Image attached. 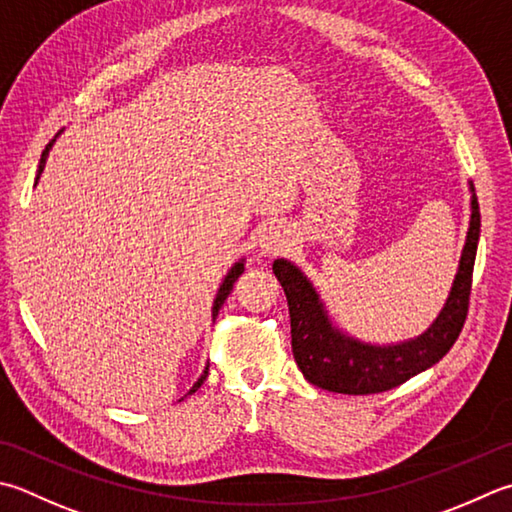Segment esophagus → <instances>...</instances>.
<instances>
[{
    "mask_svg": "<svg viewBox=\"0 0 512 512\" xmlns=\"http://www.w3.org/2000/svg\"><path fill=\"white\" fill-rule=\"evenodd\" d=\"M286 246H290V230L284 224H268L262 230V237H259L262 255H275Z\"/></svg>",
    "mask_w": 512,
    "mask_h": 512,
    "instance_id": "obj_1",
    "label": "esophagus"
}]
</instances>
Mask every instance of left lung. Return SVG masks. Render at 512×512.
Instances as JSON below:
<instances>
[{
    "label": "left lung",
    "instance_id": "1",
    "mask_svg": "<svg viewBox=\"0 0 512 512\" xmlns=\"http://www.w3.org/2000/svg\"><path fill=\"white\" fill-rule=\"evenodd\" d=\"M468 193L470 219L466 242L446 304L422 335L404 342L373 344L346 333L330 317L322 295L304 270L284 257L275 259L273 273L282 284L288 302L293 355L310 384L342 395L384 393L424 373L448 353L462 333L466 319L470 277H473L479 228H482L473 182H468Z\"/></svg>",
    "mask_w": 512,
    "mask_h": 512
}]
</instances>
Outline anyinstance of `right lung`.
Returning a JSON list of instances; mask_svg holds the SVG:
<instances>
[{"label": "right lung", "instance_id": "right-lung-1", "mask_svg": "<svg viewBox=\"0 0 512 512\" xmlns=\"http://www.w3.org/2000/svg\"><path fill=\"white\" fill-rule=\"evenodd\" d=\"M53 144H55V139L53 142H50L48 146H46V150L42 153V159H39V168H37V177H35V186H37V182H39V177H42V173H44V166H46V159H48V153L50 150H53ZM244 266H246V257H242V259H237V262L228 268V273L224 275V282L219 284V288H217V295H215V302H213V322H215V317H217V313H219V308L224 306V302H226V297L230 295V290H233V284L237 282V277L244 273ZM208 377V366L204 368V373L199 375V379L197 382L193 384V388L188 390V393L184 395V397H188V395H193L195 390L204 384V379ZM182 397V399H184Z\"/></svg>", "mask_w": 512, "mask_h": 512}]
</instances>
